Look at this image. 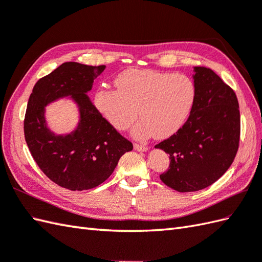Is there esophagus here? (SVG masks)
<instances>
[{"label": "esophagus", "instance_id": "1", "mask_svg": "<svg viewBox=\"0 0 262 262\" xmlns=\"http://www.w3.org/2000/svg\"><path fill=\"white\" fill-rule=\"evenodd\" d=\"M134 148H135V149L138 150V151H147V150H148L147 146L139 145V144H135V145H134Z\"/></svg>", "mask_w": 262, "mask_h": 262}]
</instances>
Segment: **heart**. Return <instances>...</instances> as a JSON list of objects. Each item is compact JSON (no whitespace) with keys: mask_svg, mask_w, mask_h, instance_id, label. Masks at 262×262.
Segmentation results:
<instances>
[{"mask_svg":"<svg viewBox=\"0 0 262 262\" xmlns=\"http://www.w3.org/2000/svg\"><path fill=\"white\" fill-rule=\"evenodd\" d=\"M117 89L98 88L94 94L97 111L118 130L137 118L133 136L167 138L184 126L196 98L193 79L183 74L151 69H127L115 79Z\"/></svg>","mask_w":262,"mask_h":262,"instance_id":"b5f03b06","label":"heart"}]
</instances>
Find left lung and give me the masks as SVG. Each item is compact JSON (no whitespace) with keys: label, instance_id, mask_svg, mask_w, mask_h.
<instances>
[{"label":"left lung","instance_id":"1","mask_svg":"<svg viewBox=\"0 0 262 262\" xmlns=\"http://www.w3.org/2000/svg\"><path fill=\"white\" fill-rule=\"evenodd\" d=\"M196 98L182 128L155 146L169 155L160 175L178 192H195L213 184L232 164L240 139V112L234 91L213 70L194 67Z\"/></svg>","mask_w":262,"mask_h":262}]
</instances>
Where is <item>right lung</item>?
Instances as JSON below:
<instances>
[{
    "mask_svg": "<svg viewBox=\"0 0 262 262\" xmlns=\"http://www.w3.org/2000/svg\"><path fill=\"white\" fill-rule=\"evenodd\" d=\"M106 66L64 62L35 83L29 98L24 136L34 161L49 179L71 191L89 190L105 182L133 145L103 118L88 96ZM60 99L76 105L78 123L69 133L53 132L46 106Z\"/></svg>",
    "mask_w": 262,
    "mask_h": 262,
    "instance_id": "obj_1",
    "label": "right lung"
}]
</instances>
